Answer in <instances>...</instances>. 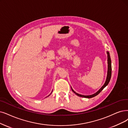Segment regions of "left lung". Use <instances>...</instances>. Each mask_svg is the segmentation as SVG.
I'll list each match as a JSON object with an SVG mask.
<instances>
[{
  "mask_svg": "<svg viewBox=\"0 0 128 128\" xmlns=\"http://www.w3.org/2000/svg\"><path fill=\"white\" fill-rule=\"evenodd\" d=\"M106 54H107V57H108V71H107V76H106V80L104 84L102 86L98 91L97 92H96V93H94V94H91V95H88V96H84V95H82L80 94H79L78 93L76 92L73 90V89L72 88V87L71 86V90L74 92L77 95L79 96L80 97H84V98H93V97L96 96L98 95L100 92L108 84L109 81L111 79V70H112V68H111V58H110V54L109 52H106Z\"/></svg>",
  "mask_w": 128,
  "mask_h": 128,
  "instance_id": "8db88e82",
  "label": "left lung"
}]
</instances>
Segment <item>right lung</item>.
I'll return each mask as SVG.
<instances>
[{
    "mask_svg": "<svg viewBox=\"0 0 128 128\" xmlns=\"http://www.w3.org/2000/svg\"><path fill=\"white\" fill-rule=\"evenodd\" d=\"M52 93H51V94H52ZM49 94V96H50V94Z\"/></svg>",
    "mask_w": 128,
    "mask_h": 128,
    "instance_id": "obj_1",
    "label": "right lung"
}]
</instances>
